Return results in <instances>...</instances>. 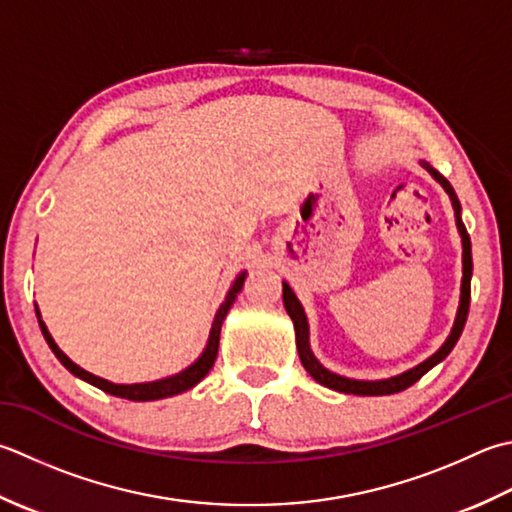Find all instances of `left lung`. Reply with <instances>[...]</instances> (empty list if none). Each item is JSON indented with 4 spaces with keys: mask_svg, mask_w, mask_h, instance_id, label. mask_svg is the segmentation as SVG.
Listing matches in <instances>:
<instances>
[{
    "mask_svg": "<svg viewBox=\"0 0 512 512\" xmlns=\"http://www.w3.org/2000/svg\"><path fill=\"white\" fill-rule=\"evenodd\" d=\"M419 166H424L430 175H433L435 182L446 190V195L450 197V204H453L455 210V224L459 230V237H462V288H459V306H457V315L453 328L446 337V342L439 346L433 355L424 359L422 364H417L413 368L404 370V373L386 377V379H353V377H344L337 375L333 370H328L319 359L315 357L313 350H310V328H308V317L304 313V306L299 302L297 295L293 293V288L288 286V282H282L284 286V306L286 313L293 319L295 326V339H297V353L302 364L306 368V373L315 379L317 384H322L330 390H337V393H346V395H368V397H377V395H393V393H402L408 386H413L419 382L430 368H435L439 362L450 355V350L455 348L459 335L466 326V317H468V306H470V277H473V253H470V237L466 233V226L462 222V204L455 195L453 186H450L448 179L444 175H439L437 170L430 166L426 159H419Z\"/></svg>",
    "mask_w": 512,
    "mask_h": 512,
    "instance_id": "8db88e82",
    "label": "left lung"
}]
</instances>
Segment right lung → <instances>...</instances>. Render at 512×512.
Here are the masks:
<instances>
[{
    "label": "right lung",
    "mask_w": 512,
    "mask_h": 512,
    "mask_svg": "<svg viewBox=\"0 0 512 512\" xmlns=\"http://www.w3.org/2000/svg\"><path fill=\"white\" fill-rule=\"evenodd\" d=\"M246 270H242L235 277L233 286H230V290L226 293V299L222 302V306L217 308L215 313V319H213V326H210V333H208V342H206V348L202 350V355H199L193 364L186 366L184 370H179V373L175 375H168V377H162V379H155V382H142V384H115V382H108V379L104 377H97L93 373H88V370H84L82 366H77L73 359H70L62 348H59L55 344L53 335L48 333V328L44 324L42 319V313H39V308L35 304V313H37V322H39V328H42V335L48 342L50 350H53L55 357L62 362L70 373H73L75 377L84 379V382H88L90 386H97L99 390H104V393L108 395H115V397H122V399H130V402H153V399H164V397H173V395H179L184 393V390H190L193 386H197L202 379L208 375V370L213 368L215 359H217V348H219V333H222V324L224 319L228 315L230 306L235 304L237 299V293L242 290L244 286V279H246Z\"/></svg>",
    "instance_id": "add662e5"
}]
</instances>
